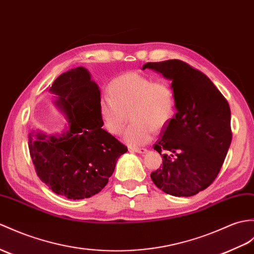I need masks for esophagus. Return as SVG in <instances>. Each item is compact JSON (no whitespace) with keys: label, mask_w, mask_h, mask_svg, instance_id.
I'll use <instances>...</instances> for the list:
<instances>
[{"label":"esophagus","mask_w":254,"mask_h":254,"mask_svg":"<svg viewBox=\"0 0 254 254\" xmlns=\"http://www.w3.org/2000/svg\"><path fill=\"white\" fill-rule=\"evenodd\" d=\"M129 150L134 151V152H137V154H146V152H147L146 148H135V147H131Z\"/></svg>","instance_id":"esophagus-1"}]
</instances>
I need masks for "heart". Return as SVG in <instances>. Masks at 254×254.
I'll list each match as a JSON object with an SVG mask.
<instances>
[{
  "label": "heart",
  "mask_w": 254,
  "mask_h": 254,
  "mask_svg": "<svg viewBox=\"0 0 254 254\" xmlns=\"http://www.w3.org/2000/svg\"><path fill=\"white\" fill-rule=\"evenodd\" d=\"M108 91L98 102L100 120L108 133L119 135L131 115L132 125L123 134V140L129 146L147 144L155 129L164 128L174 117L175 95L167 81L127 72L111 81Z\"/></svg>",
  "instance_id": "b5f03b06"
}]
</instances>
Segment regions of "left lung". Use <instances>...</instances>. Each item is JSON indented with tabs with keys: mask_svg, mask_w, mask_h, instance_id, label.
<instances>
[{
	"mask_svg": "<svg viewBox=\"0 0 254 254\" xmlns=\"http://www.w3.org/2000/svg\"><path fill=\"white\" fill-rule=\"evenodd\" d=\"M172 81L176 114L154 146L162 167L150 174L155 185L176 197H190L216 179L232 141L231 108L207 75L179 60L147 63Z\"/></svg>",
	"mask_w": 254,
	"mask_h": 254,
	"instance_id": "1",
	"label": "left lung"
}]
</instances>
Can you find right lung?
I'll use <instances>...</instances> for the list:
<instances>
[{
    "mask_svg": "<svg viewBox=\"0 0 254 254\" xmlns=\"http://www.w3.org/2000/svg\"><path fill=\"white\" fill-rule=\"evenodd\" d=\"M60 96L68 131L61 135L29 134V151L40 180L69 199L90 198L107 185L126 145L102 128L100 91L83 67L62 73L50 88Z\"/></svg>",
    "mask_w": 254,
    "mask_h": 254,
    "instance_id": "right-lung-1",
    "label": "right lung"
}]
</instances>
